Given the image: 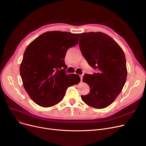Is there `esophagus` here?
Instances as JSON below:
<instances>
[{
    "label": "esophagus",
    "instance_id": "1",
    "mask_svg": "<svg viewBox=\"0 0 146 146\" xmlns=\"http://www.w3.org/2000/svg\"><path fill=\"white\" fill-rule=\"evenodd\" d=\"M83 74H80V81L82 82V80H83Z\"/></svg>",
    "mask_w": 146,
    "mask_h": 146
}]
</instances>
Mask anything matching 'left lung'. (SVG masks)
<instances>
[{
    "label": "left lung",
    "mask_w": 146,
    "mask_h": 146,
    "mask_svg": "<svg viewBox=\"0 0 146 146\" xmlns=\"http://www.w3.org/2000/svg\"><path fill=\"white\" fill-rule=\"evenodd\" d=\"M79 44L83 56L97 71L84 75L83 81L88 84L90 92L81 98L91 107L105 108L114 101L125 83L124 52L111 36L101 32L80 34Z\"/></svg>",
    "instance_id": "8db88e82"
}]
</instances>
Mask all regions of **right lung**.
Returning a JSON list of instances; mask_svg holds the SVG:
<instances>
[{
    "instance_id": "1",
    "label": "right lung",
    "mask_w": 146,
    "mask_h": 146,
    "mask_svg": "<svg viewBox=\"0 0 146 146\" xmlns=\"http://www.w3.org/2000/svg\"><path fill=\"white\" fill-rule=\"evenodd\" d=\"M79 34L64 31L43 33L27 47L20 66L23 85L32 100L42 107L61 102L67 89L79 83L76 74L66 73L68 48L78 43Z\"/></svg>"
}]
</instances>
